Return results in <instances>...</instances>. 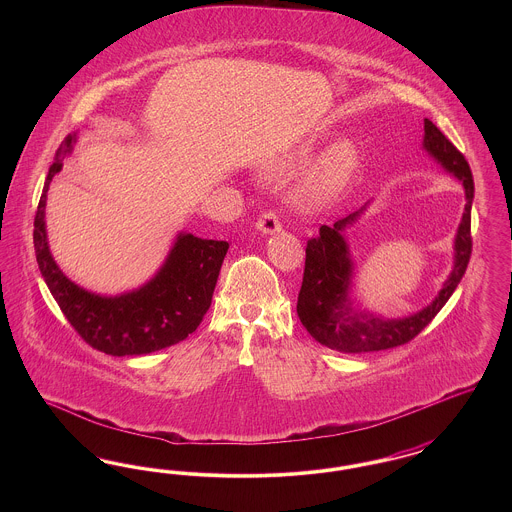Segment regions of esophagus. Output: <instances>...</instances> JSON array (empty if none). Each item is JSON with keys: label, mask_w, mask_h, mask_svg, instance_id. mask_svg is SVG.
<instances>
[{"label": "esophagus", "mask_w": 512, "mask_h": 512, "mask_svg": "<svg viewBox=\"0 0 512 512\" xmlns=\"http://www.w3.org/2000/svg\"><path fill=\"white\" fill-rule=\"evenodd\" d=\"M257 228L263 232V234H272V232H278L282 228V222L278 219V215L274 211H265L259 220H257Z\"/></svg>", "instance_id": "34e87169"}]
</instances>
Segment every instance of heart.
Segmentation results:
<instances>
[{"mask_svg":"<svg viewBox=\"0 0 512 512\" xmlns=\"http://www.w3.org/2000/svg\"><path fill=\"white\" fill-rule=\"evenodd\" d=\"M355 167V149L347 142H341L332 147L326 157L320 161L315 178H313V190L315 194L332 195L338 192L349 174Z\"/></svg>","mask_w":512,"mask_h":512,"instance_id":"1","label":"heart"}]
</instances>
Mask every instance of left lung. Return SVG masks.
<instances>
[{
  "instance_id": "obj_1",
  "label": "left lung",
  "mask_w": 512,
  "mask_h": 512,
  "mask_svg": "<svg viewBox=\"0 0 512 512\" xmlns=\"http://www.w3.org/2000/svg\"><path fill=\"white\" fill-rule=\"evenodd\" d=\"M424 147L438 159L449 172L463 180L466 192L463 222L455 240V267L439 292L436 301L403 320H361L349 317L345 307V293L351 276V263L347 245L341 238V228L357 217L338 220L334 226H320V236L307 242L305 247V270L303 282L297 295V315L307 332L322 345L341 353H370L384 351L391 347L405 345L414 340L441 311L447 299L459 286L464 270L472 255V234H470V211L474 199V180L463 153L453 146L438 126L424 119Z\"/></svg>"
}]
</instances>
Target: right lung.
Returning a JSON list of instances; mask_svg holds the SVG:
<instances>
[{
    "instance_id": "right-lung-1",
    "label": "right lung",
    "mask_w": 512,
    "mask_h": 512,
    "mask_svg": "<svg viewBox=\"0 0 512 512\" xmlns=\"http://www.w3.org/2000/svg\"><path fill=\"white\" fill-rule=\"evenodd\" d=\"M73 142L74 136H67L55 151L34 217L36 261L49 292L76 334L101 353L144 355L186 340L211 307L228 244L182 234L165 267L138 292L99 297L78 288L55 265L44 226L49 182L61 171Z\"/></svg>"
}]
</instances>
